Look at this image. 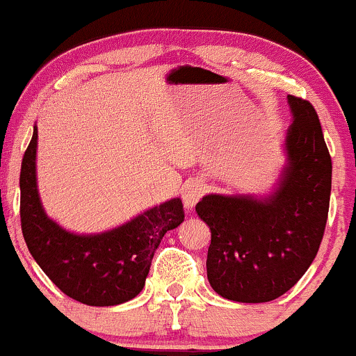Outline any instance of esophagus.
I'll return each instance as SVG.
<instances>
[{"label": "esophagus", "mask_w": 356, "mask_h": 356, "mask_svg": "<svg viewBox=\"0 0 356 356\" xmlns=\"http://www.w3.org/2000/svg\"><path fill=\"white\" fill-rule=\"evenodd\" d=\"M204 188L200 181H188L181 190V198L183 204H185L186 210H191L196 203L200 202V198L203 196Z\"/></svg>", "instance_id": "34e87169"}]
</instances>
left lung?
<instances>
[{
    "instance_id": "8db88e82",
    "label": "left lung",
    "mask_w": 356,
    "mask_h": 356,
    "mask_svg": "<svg viewBox=\"0 0 356 356\" xmlns=\"http://www.w3.org/2000/svg\"><path fill=\"white\" fill-rule=\"evenodd\" d=\"M293 123L286 131L288 163L266 198L207 195L196 213L210 227L208 282L241 303H265L296 285L318 253L327 227L332 156L315 108L288 95Z\"/></svg>"
}]
</instances>
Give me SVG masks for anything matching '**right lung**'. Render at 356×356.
<instances>
[{
  "label": "right lung",
  "mask_w": 356,
  "mask_h": 356,
  "mask_svg": "<svg viewBox=\"0 0 356 356\" xmlns=\"http://www.w3.org/2000/svg\"><path fill=\"white\" fill-rule=\"evenodd\" d=\"M38 128L24 152L19 175L21 232L40 268L65 295L90 307H113L143 290L153 254L166 232L185 220L173 198L128 223L98 235L66 232L46 216L36 186Z\"/></svg>",
  "instance_id": "obj_1"
}]
</instances>
